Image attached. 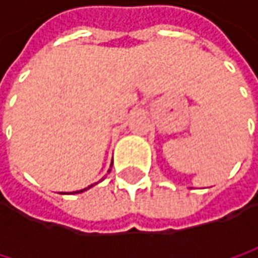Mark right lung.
<instances>
[{"label": "right lung", "mask_w": 258, "mask_h": 258, "mask_svg": "<svg viewBox=\"0 0 258 258\" xmlns=\"http://www.w3.org/2000/svg\"><path fill=\"white\" fill-rule=\"evenodd\" d=\"M91 186H92V185H91ZM88 188H89V186H88ZM85 189H86V188H85ZM85 189H80V191H76V194H78V192H82V191H85Z\"/></svg>", "instance_id": "right-lung-1"}]
</instances>
